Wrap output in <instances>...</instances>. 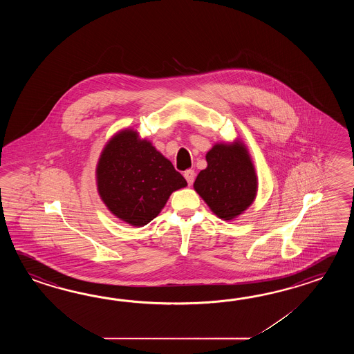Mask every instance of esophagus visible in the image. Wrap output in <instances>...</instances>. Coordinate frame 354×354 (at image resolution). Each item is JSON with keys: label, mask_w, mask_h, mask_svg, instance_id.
I'll use <instances>...</instances> for the list:
<instances>
[{"label": "esophagus", "mask_w": 354, "mask_h": 354, "mask_svg": "<svg viewBox=\"0 0 354 354\" xmlns=\"http://www.w3.org/2000/svg\"><path fill=\"white\" fill-rule=\"evenodd\" d=\"M185 178L187 180L188 185L191 186L192 183H194V180H195V171L194 169H187V171H185Z\"/></svg>", "instance_id": "34e87169"}]
</instances>
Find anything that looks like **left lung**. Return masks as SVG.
Masks as SVG:
<instances>
[{
  "label": "left lung",
  "instance_id": "8db88e82",
  "mask_svg": "<svg viewBox=\"0 0 354 354\" xmlns=\"http://www.w3.org/2000/svg\"><path fill=\"white\" fill-rule=\"evenodd\" d=\"M207 167L194 187L223 220H233L247 210L257 195L256 169L244 144H215L206 154Z\"/></svg>",
  "mask_w": 354,
  "mask_h": 354
}]
</instances>
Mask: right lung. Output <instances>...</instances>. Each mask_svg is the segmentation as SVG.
Masks as SVG:
<instances>
[{
    "mask_svg": "<svg viewBox=\"0 0 354 354\" xmlns=\"http://www.w3.org/2000/svg\"><path fill=\"white\" fill-rule=\"evenodd\" d=\"M101 200L116 218L144 226L158 216L171 194L187 186L151 142L122 130L106 144L96 168Z\"/></svg>",
    "mask_w": 354,
    "mask_h": 354,
    "instance_id": "obj_1",
    "label": "right lung"
}]
</instances>
